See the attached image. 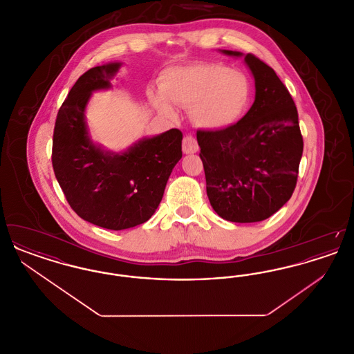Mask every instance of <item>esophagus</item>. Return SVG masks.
Segmentation results:
<instances>
[{"mask_svg": "<svg viewBox=\"0 0 354 354\" xmlns=\"http://www.w3.org/2000/svg\"><path fill=\"white\" fill-rule=\"evenodd\" d=\"M199 150L198 142L195 138H192L191 135H187L183 139V152L185 153H195Z\"/></svg>", "mask_w": 354, "mask_h": 354, "instance_id": "obj_1", "label": "esophagus"}]
</instances>
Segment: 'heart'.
I'll list each match as a JSON object with an SVG mask.
<instances>
[{
	"label": "heart",
	"mask_w": 354,
	"mask_h": 354,
	"mask_svg": "<svg viewBox=\"0 0 354 354\" xmlns=\"http://www.w3.org/2000/svg\"><path fill=\"white\" fill-rule=\"evenodd\" d=\"M158 90L147 97L163 114L174 107H189L192 122L204 130L219 131L235 124L250 101V84L244 74L220 64H198L167 68Z\"/></svg>",
	"instance_id": "b5f03b06"
}]
</instances>
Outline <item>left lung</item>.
Listing matches in <instances>:
<instances>
[{
    "instance_id": "obj_1",
    "label": "left lung",
    "mask_w": 354,
    "mask_h": 354,
    "mask_svg": "<svg viewBox=\"0 0 354 354\" xmlns=\"http://www.w3.org/2000/svg\"><path fill=\"white\" fill-rule=\"evenodd\" d=\"M220 53L244 57L254 80V102L231 127L196 133L207 196L223 219L261 221L295 191L304 147L299 114L273 68L253 54Z\"/></svg>"
}]
</instances>
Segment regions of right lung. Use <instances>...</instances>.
<instances>
[{"label": "right lung", "mask_w": 354, "mask_h": 354, "mask_svg": "<svg viewBox=\"0 0 354 354\" xmlns=\"http://www.w3.org/2000/svg\"><path fill=\"white\" fill-rule=\"evenodd\" d=\"M122 62L90 68L62 103L53 135V169L70 207L82 219L120 231L151 218L175 165L182 159L178 129L110 151L91 139L86 107L94 91L113 87Z\"/></svg>", "instance_id": "right-lung-1"}]
</instances>
